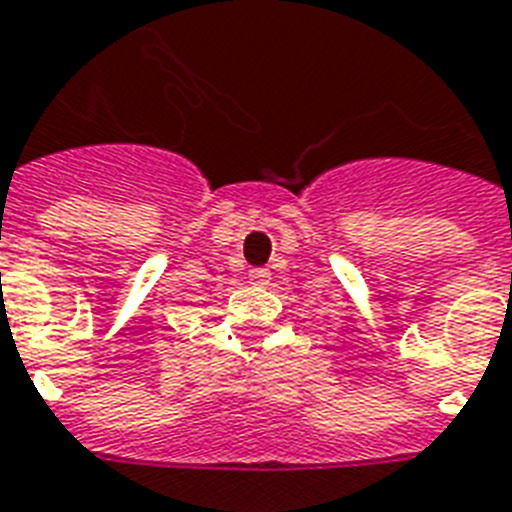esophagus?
Listing matches in <instances>:
<instances>
[{"instance_id":"1","label":"esophagus","mask_w":512,"mask_h":512,"mask_svg":"<svg viewBox=\"0 0 512 512\" xmlns=\"http://www.w3.org/2000/svg\"><path fill=\"white\" fill-rule=\"evenodd\" d=\"M268 279H271V271H268V268H252V271H249V281H252L255 287H265Z\"/></svg>"}]
</instances>
